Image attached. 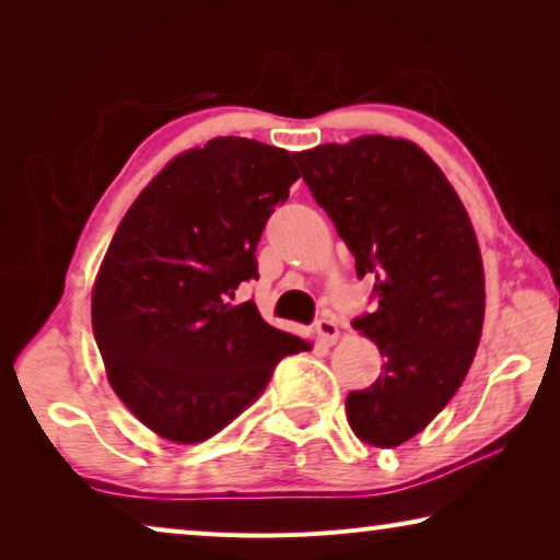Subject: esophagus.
I'll return each mask as SVG.
<instances>
[{"label": "esophagus", "mask_w": 560, "mask_h": 560, "mask_svg": "<svg viewBox=\"0 0 560 560\" xmlns=\"http://www.w3.org/2000/svg\"><path fill=\"white\" fill-rule=\"evenodd\" d=\"M316 330H318V336L326 340V343H336V340H338V326H336V320L318 318V320H316Z\"/></svg>", "instance_id": "1"}]
</instances>
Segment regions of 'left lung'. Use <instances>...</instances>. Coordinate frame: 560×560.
Returning <instances> with one entry per match:
<instances>
[{
  "label": "left lung",
  "mask_w": 560,
  "mask_h": 560,
  "mask_svg": "<svg viewBox=\"0 0 560 560\" xmlns=\"http://www.w3.org/2000/svg\"><path fill=\"white\" fill-rule=\"evenodd\" d=\"M303 183L373 279V314L353 328L375 340L383 371L348 393L360 440L397 447L434 420L467 375L485 324V269L469 214L424 150L363 136L293 155Z\"/></svg>",
  "instance_id": "left-lung-1"
}]
</instances>
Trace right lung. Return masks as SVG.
Segmentation results:
<instances>
[{"instance_id": "add662e5", "label": "right lung", "mask_w": 560, "mask_h": 560, "mask_svg": "<svg viewBox=\"0 0 560 560\" xmlns=\"http://www.w3.org/2000/svg\"><path fill=\"white\" fill-rule=\"evenodd\" d=\"M291 155L249 138H214L175 158L118 224L91 299L110 387L160 438H214L269 385L281 358L311 350L234 306L259 279L257 244L289 187Z\"/></svg>"}]
</instances>
